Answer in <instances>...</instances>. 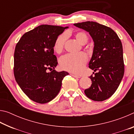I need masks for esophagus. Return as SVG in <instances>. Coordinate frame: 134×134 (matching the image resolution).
Here are the masks:
<instances>
[{
    "label": "esophagus",
    "mask_w": 134,
    "mask_h": 134,
    "mask_svg": "<svg viewBox=\"0 0 134 134\" xmlns=\"http://www.w3.org/2000/svg\"><path fill=\"white\" fill-rule=\"evenodd\" d=\"M71 75L72 76V77H75V78H80V76H77V75H76V74H71Z\"/></svg>",
    "instance_id": "esophagus-1"
}]
</instances>
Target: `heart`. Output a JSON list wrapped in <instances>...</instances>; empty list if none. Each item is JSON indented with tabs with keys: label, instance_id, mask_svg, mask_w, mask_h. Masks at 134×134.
Wrapping results in <instances>:
<instances>
[{
	"label": "heart",
	"instance_id": "b5f03b06",
	"mask_svg": "<svg viewBox=\"0 0 134 134\" xmlns=\"http://www.w3.org/2000/svg\"><path fill=\"white\" fill-rule=\"evenodd\" d=\"M75 37L81 44L85 45L87 43L88 38L84 32H77L76 33ZM67 40V35L63 34L58 36L54 44V49L56 53L62 52ZM87 61V57L83 53L77 54H67L63 56L60 60V65L62 69L70 72L79 73Z\"/></svg>",
	"mask_w": 134,
	"mask_h": 134
}]
</instances>
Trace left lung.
<instances>
[{
	"label": "left lung",
	"instance_id": "8db88e82",
	"mask_svg": "<svg viewBox=\"0 0 134 134\" xmlns=\"http://www.w3.org/2000/svg\"><path fill=\"white\" fill-rule=\"evenodd\" d=\"M88 32L94 42L89 67L93 70L92 85L85 90L86 96L94 101H103L116 92L124 74L123 48L116 32L109 27L92 21L74 24Z\"/></svg>",
	"mask_w": 134,
	"mask_h": 134
}]
</instances>
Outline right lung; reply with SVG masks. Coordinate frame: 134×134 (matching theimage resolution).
I'll use <instances>...</instances> for the list:
<instances>
[{
    "instance_id": "1",
    "label": "right lung",
    "mask_w": 134,
    "mask_h": 134,
    "mask_svg": "<svg viewBox=\"0 0 134 134\" xmlns=\"http://www.w3.org/2000/svg\"><path fill=\"white\" fill-rule=\"evenodd\" d=\"M68 26L41 25L22 35L14 53V76L22 91L32 100L46 103L55 98L69 72L57 71L54 44ZM49 69L52 71H47Z\"/></svg>"
}]
</instances>
